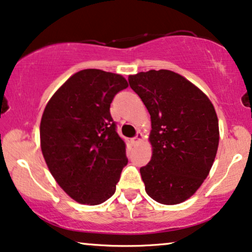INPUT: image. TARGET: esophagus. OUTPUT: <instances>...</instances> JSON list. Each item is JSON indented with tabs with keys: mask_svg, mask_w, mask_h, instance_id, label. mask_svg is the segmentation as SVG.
Here are the masks:
<instances>
[{
	"mask_svg": "<svg viewBox=\"0 0 252 252\" xmlns=\"http://www.w3.org/2000/svg\"><path fill=\"white\" fill-rule=\"evenodd\" d=\"M140 142H143V135L142 133H137L135 138H132V143L136 145V144H139Z\"/></svg>",
	"mask_w": 252,
	"mask_h": 252,
	"instance_id": "34e87169",
	"label": "esophagus"
}]
</instances>
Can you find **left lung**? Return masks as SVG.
<instances>
[{
	"label": "left lung",
	"instance_id": "1",
	"mask_svg": "<svg viewBox=\"0 0 252 252\" xmlns=\"http://www.w3.org/2000/svg\"><path fill=\"white\" fill-rule=\"evenodd\" d=\"M130 87L151 115L152 157L140 168L146 193L165 205L186 202L212 168L219 121L205 93L170 70L129 76Z\"/></svg>",
	"mask_w": 252,
	"mask_h": 252
}]
</instances>
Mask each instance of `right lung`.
Here are the masks:
<instances>
[{
  "instance_id": "obj_1",
  "label": "right lung",
  "mask_w": 252,
  "mask_h": 252,
  "mask_svg": "<svg viewBox=\"0 0 252 252\" xmlns=\"http://www.w3.org/2000/svg\"><path fill=\"white\" fill-rule=\"evenodd\" d=\"M129 86L117 73L85 69L59 87L43 110L40 146L50 174L77 203L99 205L115 192L128 163L110 103Z\"/></svg>"
}]
</instances>
